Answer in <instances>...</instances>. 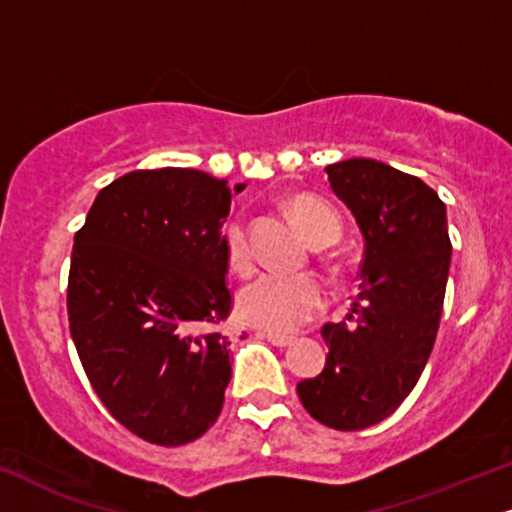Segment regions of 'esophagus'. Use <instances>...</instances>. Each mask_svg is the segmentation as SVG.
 I'll return each mask as SVG.
<instances>
[{
  "label": "esophagus",
  "instance_id": "obj_1",
  "mask_svg": "<svg viewBox=\"0 0 512 512\" xmlns=\"http://www.w3.org/2000/svg\"><path fill=\"white\" fill-rule=\"evenodd\" d=\"M258 337L268 339L270 344L280 346V349H285V346H289V344L294 342V337H285V334H275V332H258Z\"/></svg>",
  "mask_w": 512,
  "mask_h": 512
}]
</instances>
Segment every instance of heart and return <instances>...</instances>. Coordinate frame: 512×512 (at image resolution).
<instances>
[{"label":"heart","mask_w":512,"mask_h":512,"mask_svg":"<svg viewBox=\"0 0 512 512\" xmlns=\"http://www.w3.org/2000/svg\"><path fill=\"white\" fill-rule=\"evenodd\" d=\"M292 216L299 223L308 242L332 244L342 235V220L325 201L315 197H296ZM225 251L230 266L237 273H249L251 246L242 220H232L225 227ZM325 308V289L311 275H258L249 285L242 287L237 296V313L246 325L261 330L285 334L299 330L308 320L315 318Z\"/></svg>","instance_id":"b5f03b06"}]
</instances>
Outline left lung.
Returning a JSON list of instances; mask_svg holds the SVG:
<instances>
[{"label":"left lung","instance_id":"left-lung-1","mask_svg":"<svg viewBox=\"0 0 512 512\" xmlns=\"http://www.w3.org/2000/svg\"><path fill=\"white\" fill-rule=\"evenodd\" d=\"M365 242L361 294L351 323H327L325 368L296 384L315 420L356 432L389 418L418 384L434 339L451 266L446 206L415 175L372 159L325 168Z\"/></svg>","mask_w":512,"mask_h":512}]
</instances>
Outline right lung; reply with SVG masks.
Masks as SVG:
<instances>
[{"label":"right lung","mask_w":512,"mask_h":512,"mask_svg":"<svg viewBox=\"0 0 512 512\" xmlns=\"http://www.w3.org/2000/svg\"><path fill=\"white\" fill-rule=\"evenodd\" d=\"M230 201L227 182L201 170H132L97 194L75 232L73 344L106 410L149 444H189L223 410Z\"/></svg>","instance_id":"add662e5"}]
</instances>
